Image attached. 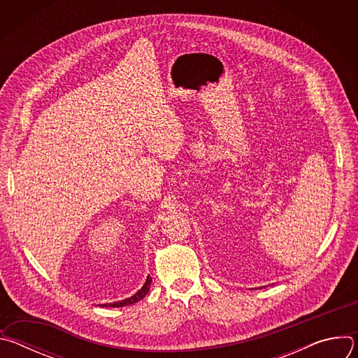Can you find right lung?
Wrapping results in <instances>:
<instances>
[{"mask_svg":"<svg viewBox=\"0 0 358 358\" xmlns=\"http://www.w3.org/2000/svg\"><path fill=\"white\" fill-rule=\"evenodd\" d=\"M150 286H151V278H150V276H147V279H145V282H144L143 287H141L138 292H136L133 296H130V297H127V299H124V300H120V301L105 303V304H100V306H109V308H123V306L134 304V303L140 301V300H141V299L148 293Z\"/></svg>","mask_w":358,"mask_h":358,"instance_id":"obj_1","label":"right lung"}]
</instances>
